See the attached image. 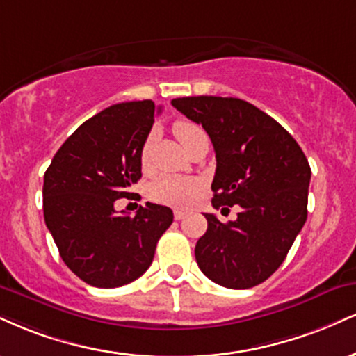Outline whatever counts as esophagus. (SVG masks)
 <instances>
[{"label": "esophagus", "mask_w": 356, "mask_h": 356, "mask_svg": "<svg viewBox=\"0 0 356 356\" xmlns=\"http://www.w3.org/2000/svg\"><path fill=\"white\" fill-rule=\"evenodd\" d=\"M186 217H187L186 211H181V209H175V211H174V219L175 220H182V219H186Z\"/></svg>", "instance_id": "esophagus-1"}]
</instances>
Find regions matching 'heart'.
Listing matches in <instances>:
<instances>
[{
	"label": "heart",
	"instance_id": "heart-1",
	"mask_svg": "<svg viewBox=\"0 0 356 356\" xmlns=\"http://www.w3.org/2000/svg\"><path fill=\"white\" fill-rule=\"evenodd\" d=\"M202 131V127L197 126L192 121H179L174 124V134L181 140L184 147L191 143L195 134ZM152 154V136H149L140 149V164L147 167L151 162ZM202 184L192 177H177V175H164L159 177L151 186V197L156 202L167 205H189L200 194Z\"/></svg>",
	"mask_w": 356,
	"mask_h": 356
}]
</instances>
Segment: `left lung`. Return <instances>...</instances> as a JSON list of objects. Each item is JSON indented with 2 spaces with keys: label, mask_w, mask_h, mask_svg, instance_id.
I'll return each mask as SVG.
<instances>
[{
  "label": "left lung",
  "mask_w": 356,
  "mask_h": 356,
  "mask_svg": "<svg viewBox=\"0 0 356 356\" xmlns=\"http://www.w3.org/2000/svg\"><path fill=\"white\" fill-rule=\"evenodd\" d=\"M172 106L202 124L216 151L212 205H241L227 224L205 213L195 260L212 282L250 289L280 267L307 220L310 165L275 119L237 97L192 96Z\"/></svg>",
  "instance_id": "8db88e82"
}]
</instances>
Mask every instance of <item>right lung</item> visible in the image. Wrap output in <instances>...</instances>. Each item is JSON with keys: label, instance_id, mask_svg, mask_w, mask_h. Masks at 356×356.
<instances>
[{"label": "right lung", "instance_id": "add662e5", "mask_svg": "<svg viewBox=\"0 0 356 356\" xmlns=\"http://www.w3.org/2000/svg\"><path fill=\"white\" fill-rule=\"evenodd\" d=\"M161 106L151 99L114 104L81 124L51 161L42 184L44 222L64 264L99 289L131 284L151 267L169 207L147 202L134 217L114 202L140 179V149Z\"/></svg>", "mask_w": 356, "mask_h": 356}]
</instances>
